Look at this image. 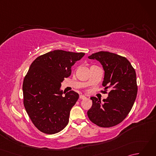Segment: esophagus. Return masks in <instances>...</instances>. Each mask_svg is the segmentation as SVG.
I'll use <instances>...</instances> for the list:
<instances>
[{"mask_svg": "<svg viewBox=\"0 0 156 156\" xmlns=\"http://www.w3.org/2000/svg\"><path fill=\"white\" fill-rule=\"evenodd\" d=\"M79 98H80V99H82V100H84V99L87 98V97H86L84 95H80V97Z\"/></svg>", "mask_w": 156, "mask_h": 156, "instance_id": "1", "label": "esophagus"}]
</instances>
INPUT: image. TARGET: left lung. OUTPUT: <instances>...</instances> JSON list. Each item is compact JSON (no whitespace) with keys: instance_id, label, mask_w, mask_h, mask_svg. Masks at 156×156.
Segmentation results:
<instances>
[{"instance_id":"8db88e82","label":"left lung","mask_w":156,"mask_h":156,"mask_svg":"<svg viewBox=\"0 0 156 156\" xmlns=\"http://www.w3.org/2000/svg\"><path fill=\"white\" fill-rule=\"evenodd\" d=\"M97 59L105 70L102 86L105 92L110 90L108 97L102 100L94 97L87 112L89 119L101 127H111L122 122L131 110L136 99V73L128 59L108 51H99L88 56Z\"/></svg>"}]
</instances>
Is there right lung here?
Wrapping results in <instances>:
<instances>
[{
  "instance_id": "right-lung-1",
  "label": "right lung",
  "mask_w": 156,
  "mask_h": 156,
  "mask_svg": "<svg viewBox=\"0 0 156 156\" xmlns=\"http://www.w3.org/2000/svg\"><path fill=\"white\" fill-rule=\"evenodd\" d=\"M84 55L54 50L39 56L31 64L23 80V104L33 123L43 133H57L68 125L79 94L71 90L63 97L61 83Z\"/></svg>"
}]
</instances>
